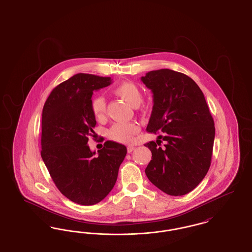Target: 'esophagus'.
<instances>
[{"mask_svg":"<svg viewBox=\"0 0 252 252\" xmlns=\"http://www.w3.org/2000/svg\"><path fill=\"white\" fill-rule=\"evenodd\" d=\"M135 149V147L134 146H132V145H129V146H127V152L128 153H131L132 151Z\"/></svg>","mask_w":252,"mask_h":252,"instance_id":"obj_1","label":"esophagus"}]
</instances>
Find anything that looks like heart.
I'll return each mask as SVG.
<instances>
[{
  "label": "heart",
  "instance_id": "1",
  "mask_svg": "<svg viewBox=\"0 0 252 252\" xmlns=\"http://www.w3.org/2000/svg\"><path fill=\"white\" fill-rule=\"evenodd\" d=\"M113 93L120 97L131 108H138L143 102V94L140 88L132 82H124L114 88ZM107 108L106 99L103 96H96L92 101V111L97 120L105 117ZM139 131V126L134 123H116L108 129V138L121 144L130 143L133 135Z\"/></svg>",
  "mask_w": 252,
  "mask_h": 252
}]
</instances>
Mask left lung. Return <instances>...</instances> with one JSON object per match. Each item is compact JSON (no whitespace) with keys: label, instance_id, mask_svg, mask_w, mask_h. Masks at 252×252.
I'll return each instance as SVG.
<instances>
[{"label":"left lung","instance_id":"obj_1","mask_svg":"<svg viewBox=\"0 0 252 252\" xmlns=\"http://www.w3.org/2000/svg\"><path fill=\"white\" fill-rule=\"evenodd\" d=\"M141 79L154 102L146 130L162 132L157 143L144 144L152 152L145 174L162 192L186 194L203 180L212 160L216 128L203 93L191 77L169 69Z\"/></svg>","mask_w":252,"mask_h":252}]
</instances>
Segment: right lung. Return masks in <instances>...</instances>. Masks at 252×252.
Instances as JSON below:
<instances>
[{
	"mask_svg": "<svg viewBox=\"0 0 252 252\" xmlns=\"http://www.w3.org/2000/svg\"><path fill=\"white\" fill-rule=\"evenodd\" d=\"M110 84V77L74 74L52 91L42 109L40 155L58 189L74 203L103 200L126 155V147L115 142L107 141L97 154L87 144L95 133L92 96Z\"/></svg>",
	"mask_w": 252,
	"mask_h": 252,
	"instance_id": "obj_1",
	"label": "right lung"
}]
</instances>
